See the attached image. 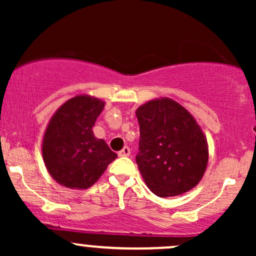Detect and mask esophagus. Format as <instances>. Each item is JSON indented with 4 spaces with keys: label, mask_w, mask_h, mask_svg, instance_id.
<instances>
[{
    "label": "esophagus",
    "mask_w": 256,
    "mask_h": 256,
    "mask_svg": "<svg viewBox=\"0 0 256 256\" xmlns=\"http://www.w3.org/2000/svg\"><path fill=\"white\" fill-rule=\"evenodd\" d=\"M130 154H131V150L128 146H124V148L118 152L119 156H130Z\"/></svg>",
    "instance_id": "34e87169"
}]
</instances>
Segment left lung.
<instances>
[{"mask_svg":"<svg viewBox=\"0 0 256 256\" xmlns=\"http://www.w3.org/2000/svg\"><path fill=\"white\" fill-rule=\"evenodd\" d=\"M136 162L146 186L160 198L177 196L198 184L208 162L207 140L184 107L171 98L138 107Z\"/></svg>","mask_w":256,"mask_h":256,"instance_id":"obj_1","label":"left lung"}]
</instances>
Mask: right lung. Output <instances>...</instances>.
Instances as JSON below:
<instances>
[{"mask_svg": "<svg viewBox=\"0 0 256 256\" xmlns=\"http://www.w3.org/2000/svg\"><path fill=\"white\" fill-rule=\"evenodd\" d=\"M104 102L76 96L61 106L44 134L42 154L46 170L58 184L88 189L116 158L104 140L94 136L92 126Z\"/></svg>", "mask_w": 256, "mask_h": 256, "instance_id": "obj_1", "label": "right lung"}]
</instances>
